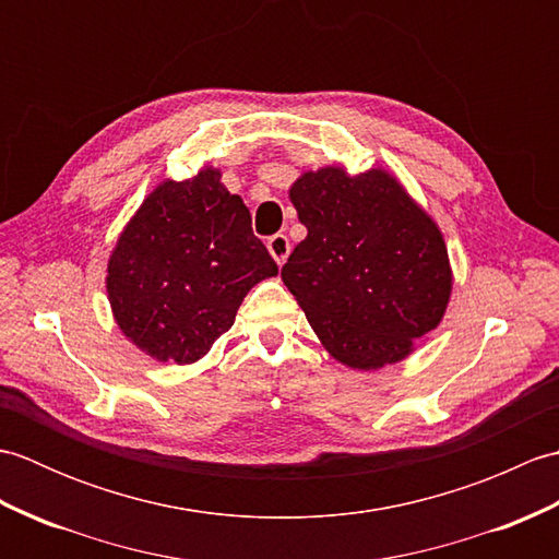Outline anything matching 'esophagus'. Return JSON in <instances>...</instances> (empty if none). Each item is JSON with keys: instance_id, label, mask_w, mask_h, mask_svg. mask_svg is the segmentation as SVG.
Instances as JSON below:
<instances>
[{"instance_id": "34e87169", "label": "esophagus", "mask_w": 559, "mask_h": 559, "mask_svg": "<svg viewBox=\"0 0 559 559\" xmlns=\"http://www.w3.org/2000/svg\"><path fill=\"white\" fill-rule=\"evenodd\" d=\"M266 247H269V252H271V257L276 259V264L278 266H283L286 264V259H288V254H290V240L283 233H278V235H273V237H269V242H266Z\"/></svg>"}]
</instances>
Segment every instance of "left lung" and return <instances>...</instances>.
Segmentation results:
<instances>
[{
    "mask_svg": "<svg viewBox=\"0 0 559 559\" xmlns=\"http://www.w3.org/2000/svg\"><path fill=\"white\" fill-rule=\"evenodd\" d=\"M290 201L307 228L281 278L322 346L353 370H379L437 329L451 295L442 230L394 175L302 173Z\"/></svg>",
    "mask_w": 559,
    "mask_h": 559,
    "instance_id": "left-lung-1",
    "label": "left lung"
}]
</instances>
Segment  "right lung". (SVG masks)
<instances>
[{
    "mask_svg": "<svg viewBox=\"0 0 559 559\" xmlns=\"http://www.w3.org/2000/svg\"><path fill=\"white\" fill-rule=\"evenodd\" d=\"M278 273L242 199L204 168L160 182L124 225L108 261L122 334L160 362L189 365L235 322L245 295Z\"/></svg>",
    "mask_w": 559,
    "mask_h": 559,
    "instance_id": "right-lung-1",
    "label": "right lung"
}]
</instances>
